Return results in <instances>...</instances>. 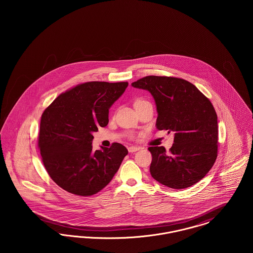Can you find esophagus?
I'll use <instances>...</instances> for the list:
<instances>
[{
  "instance_id": "esophagus-1",
  "label": "esophagus",
  "mask_w": 253,
  "mask_h": 253,
  "mask_svg": "<svg viewBox=\"0 0 253 253\" xmlns=\"http://www.w3.org/2000/svg\"><path fill=\"white\" fill-rule=\"evenodd\" d=\"M138 150H140V147H136V146H131V147H129V148H128V151H129V153H134V152H136V151H138Z\"/></svg>"
}]
</instances>
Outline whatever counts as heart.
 Segmentation results:
<instances>
[{"label":"heart","mask_w":253,"mask_h":253,"mask_svg":"<svg viewBox=\"0 0 253 253\" xmlns=\"http://www.w3.org/2000/svg\"><path fill=\"white\" fill-rule=\"evenodd\" d=\"M142 101H145V100H143V99H137V100L134 102V104H135V103H138V102H142Z\"/></svg>","instance_id":"b5f03b06"}]
</instances>
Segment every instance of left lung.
I'll use <instances>...</instances> for the list:
<instances>
[{"mask_svg": "<svg viewBox=\"0 0 253 253\" xmlns=\"http://www.w3.org/2000/svg\"><path fill=\"white\" fill-rule=\"evenodd\" d=\"M132 86L154 96L157 129L174 132L169 152L163 146L149 147L153 178L176 190L201 180L213 166L218 150L217 115L210 99L193 84L173 77L147 76Z\"/></svg>", "mask_w": 253, "mask_h": 253, "instance_id": "8db88e82", "label": "left lung"}]
</instances>
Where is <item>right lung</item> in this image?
Returning <instances> with one entry per match:
<instances>
[{
    "label": "right lung",
    "mask_w": 253,
    "mask_h": 253,
    "mask_svg": "<svg viewBox=\"0 0 253 253\" xmlns=\"http://www.w3.org/2000/svg\"><path fill=\"white\" fill-rule=\"evenodd\" d=\"M128 83L89 82L60 94L42 115L39 148L49 176L68 193L90 196L106 187L128 150L121 143L93 151V132Z\"/></svg>",
    "instance_id": "add662e5"
}]
</instances>
